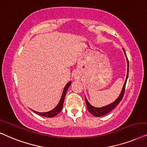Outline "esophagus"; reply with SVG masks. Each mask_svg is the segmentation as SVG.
I'll use <instances>...</instances> for the list:
<instances>
[{
    "mask_svg": "<svg viewBox=\"0 0 147 147\" xmlns=\"http://www.w3.org/2000/svg\"><path fill=\"white\" fill-rule=\"evenodd\" d=\"M81 72H76L75 75H74V78H75V80H77V81L81 79Z\"/></svg>",
    "mask_w": 147,
    "mask_h": 147,
    "instance_id": "1",
    "label": "esophagus"
}]
</instances>
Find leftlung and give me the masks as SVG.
Masks as SVG:
<instances>
[{"mask_svg": "<svg viewBox=\"0 0 147 147\" xmlns=\"http://www.w3.org/2000/svg\"><path fill=\"white\" fill-rule=\"evenodd\" d=\"M123 51H124L125 55H126V53H125V50L123 49ZM126 60H127V64H128V69H127V75H126V81H125V83L124 84V86H123L122 91L119 95L118 98H117L116 100H115L113 102H112L110 104L105 105V106L101 107H94L93 105L90 104L89 103V101H87V98L85 97V101H86V104H87V107L88 111H89L90 113H91L92 115H93L94 116L96 117H101L104 116V115L107 114L109 112H110L111 111H112L113 109L116 107L119 103L120 102L121 100H122L123 98V96H124V93L125 91V87H126V81L127 79H128V69H129V63H128V60L126 58Z\"/></svg>", "mask_w": 147, "mask_h": 147, "instance_id": "8db88e82", "label": "left lung"}]
</instances>
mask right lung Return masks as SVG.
<instances>
[{
    "label": "right lung",
    "mask_w": 147,
    "mask_h": 147,
    "mask_svg": "<svg viewBox=\"0 0 147 147\" xmlns=\"http://www.w3.org/2000/svg\"><path fill=\"white\" fill-rule=\"evenodd\" d=\"M70 84H71V81H69L67 84H66L65 87H64L59 103H58V105H56L53 109H52V110L49 111H47V112H38V111H36L34 110L33 111H34L35 113H36L37 114L40 115V116H44V117H46V118H53V117L56 116V115H58L62 110V106H63L64 98H65V95L66 94V92H67L68 87H69V86L70 85Z\"/></svg>",
    "instance_id": "1"
}]
</instances>
